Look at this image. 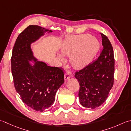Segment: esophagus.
<instances>
[{
  "instance_id": "34e87169",
  "label": "esophagus",
  "mask_w": 131,
  "mask_h": 131,
  "mask_svg": "<svg viewBox=\"0 0 131 131\" xmlns=\"http://www.w3.org/2000/svg\"><path fill=\"white\" fill-rule=\"evenodd\" d=\"M71 76V72L69 71H67V72L65 74V76H64V79L66 80H68V79H69Z\"/></svg>"
}]
</instances>
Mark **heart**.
<instances>
[{"instance_id":"heart-1","label":"heart","mask_w":131,"mask_h":131,"mask_svg":"<svg viewBox=\"0 0 131 131\" xmlns=\"http://www.w3.org/2000/svg\"><path fill=\"white\" fill-rule=\"evenodd\" d=\"M98 46L97 39L90 34L70 36L63 43L61 52L70 55L71 63L74 68H81L91 60ZM58 58L60 60L64 59L62 55H59Z\"/></svg>"}]
</instances>
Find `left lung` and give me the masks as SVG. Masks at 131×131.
I'll use <instances>...</instances> for the list:
<instances>
[{"label":"left lung","mask_w":131,"mask_h":131,"mask_svg":"<svg viewBox=\"0 0 131 131\" xmlns=\"http://www.w3.org/2000/svg\"><path fill=\"white\" fill-rule=\"evenodd\" d=\"M100 34L103 49L98 59L74 73L80 84V103L88 108L93 109L102 105L108 97L114 85L113 48L107 37Z\"/></svg>","instance_id":"8db88e82"}]
</instances>
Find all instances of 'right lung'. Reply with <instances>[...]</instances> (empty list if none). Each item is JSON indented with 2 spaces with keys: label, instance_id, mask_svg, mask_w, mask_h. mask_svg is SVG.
<instances>
[{
  "label": "right lung",
  "instance_id": "1",
  "mask_svg": "<svg viewBox=\"0 0 131 131\" xmlns=\"http://www.w3.org/2000/svg\"><path fill=\"white\" fill-rule=\"evenodd\" d=\"M46 31L52 32L38 25L28 26L18 35L11 57L16 90L25 105L41 112L53 105L56 93L64 82L62 68L47 66L42 62H36L34 66L29 63V60H37L33 55L30 44Z\"/></svg>",
  "mask_w": 131,
  "mask_h": 131
}]
</instances>
